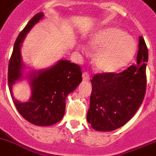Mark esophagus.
<instances>
[{
    "instance_id": "obj_1",
    "label": "esophagus",
    "mask_w": 156,
    "mask_h": 156,
    "mask_svg": "<svg viewBox=\"0 0 156 156\" xmlns=\"http://www.w3.org/2000/svg\"><path fill=\"white\" fill-rule=\"evenodd\" d=\"M83 79L84 82H88V81L90 80V76H89V74L87 72H84L83 73Z\"/></svg>"
}]
</instances>
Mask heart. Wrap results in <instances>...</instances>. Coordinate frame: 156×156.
I'll list each match as a JSON object with an SVG mask.
<instances>
[{"instance_id": "obj_1", "label": "heart", "mask_w": 156, "mask_h": 156, "mask_svg": "<svg viewBox=\"0 0 156 156\" xmlns=\"http://www.w3.org/2000/svg\"><path fill=\"white\" fill-rule=\"evenodd\" d=\"M87 48L94 55L93 64L96 70L112 73L128 65L136 52L133 37L117 27L101 28L90 35Z\"/></svg>"}]
</instances>
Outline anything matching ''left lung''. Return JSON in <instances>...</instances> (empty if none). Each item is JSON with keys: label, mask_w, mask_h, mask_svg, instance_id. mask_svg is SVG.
Listing matches in <instances>:
<instances>
[{"label": "left lung", "mask_w": 156, "mask_h": 156, "mask_svg": "<svg viewBox=\"0 0 156 156\" xmlns=\"http://www.w3.org/2000/svg\"><path fill=\"white\" fill-rule=\"evenodd\" d=\"M137 62L119 73L95 74L92 85L88 123L98 131H112L126 125L142 104L147 87L148 50L142 36L138 40Z\"/></svg>", "instance_id": "left-lung-1"}]
</instances>
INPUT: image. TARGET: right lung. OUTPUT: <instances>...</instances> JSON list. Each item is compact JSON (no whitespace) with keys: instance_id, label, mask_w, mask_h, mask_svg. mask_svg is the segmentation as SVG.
<instances>
[{"instance_id":"add662e5","label":"right lung","mask_w":156,"mask_h":156,"mask_svg":"<svg viewBox=\"0 0 156 156\" xmlns=\"http://www.w3.org/2000/svg\"><path fill=\"white\" fill-rule=\"evenodd\" d=\"M44 18V13L33 17L18 35L9 62L8 83L11 97L21 116L33 125L48 126L63 118L66 99L82 82L81 67L67 60H60L50 68L31 70L27 74L31 88V96L27 102H21L13 95V86L23 80L26 66L22 60L21 46L26 35Z\"/></svg>"}]
</instances>
